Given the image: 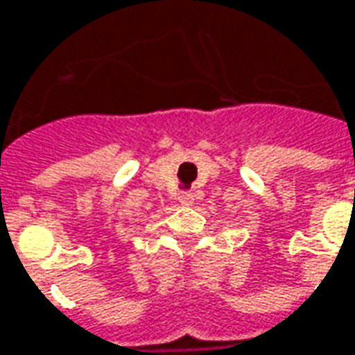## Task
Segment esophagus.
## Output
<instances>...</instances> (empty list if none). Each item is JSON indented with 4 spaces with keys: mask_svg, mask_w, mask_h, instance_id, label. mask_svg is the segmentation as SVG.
<instances>
[{
    "mask_svg": "<svg viewBox=\"0 0 355 355\" xmlns=\"http://www.w3.org/2000/svg\"><path fill=\"white\" fill-rule=\"evenodd\" d=\"M180 202L189 207V205H193V202H195V195H193V193H182V195H180Z\"/></svg>",
    "mask_w": 355,
    "mask_h": 355,
    "instance_id": "1",
    "label": "esophagus"
}]
</instances>
